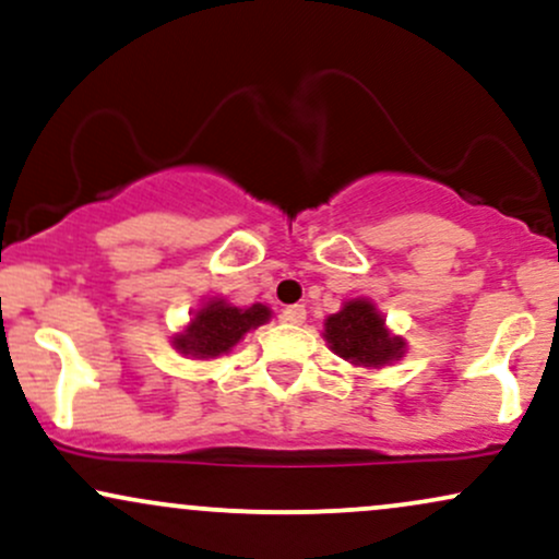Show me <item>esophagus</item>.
Wrapping results in <instances>:
<instances>
[{
	"label": "esophagus",
	"mask_w": 559,
	"mask_h": 559,
	"mask_svg": "<svg viewBox=\"0 0 559 559\" xmlns=\"http://www.w3.org/2000/svg\"><path fill=\"white\" fill-rule=\"evenodd\" d=\"M282 321H287V324H304V321H306V306L295 304V306L282 308Z\"/></svg>",
	"instance_id": "esophagus-1"
}]
</instances>
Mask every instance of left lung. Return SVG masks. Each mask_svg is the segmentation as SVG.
<instances>
[{"label":"left lung","instance_id":"obj_1","mask_svg":"<svg viewBox=\"0 0 559 559\" xmlns=\"http://www.w3.org/2000/svg\"><path fill=\"white\" fill-rule=\"evenodd\" d=\"M324 337L340 358L356 366H384L403 356V340L386 332L382 313L369 300H350L324 321Z\"/></svg>","mask_w":559,"mask_h":559}]
</instances>
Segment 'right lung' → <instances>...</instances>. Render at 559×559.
Masks as SVG:
<instances>
[{
	"label": "right lung",
	"mask_w": 559,
	"mask_h": 559,
	"mask_svg": "<svg viewBox=\"0 0 559 559\" xmlns=\"http://www.w3.org/2000/svg\"><path fill=\"white\" fill-rule=\"evenodd\" d=\"M269 319V308L253 304L251 308H235L225 300H209L190 319L188 330L175 337V347L193 358H216L238 345L242 334L255 330Z\"/></svg>",
	"instance_id": "right-lung-1"
}]
</instances>
